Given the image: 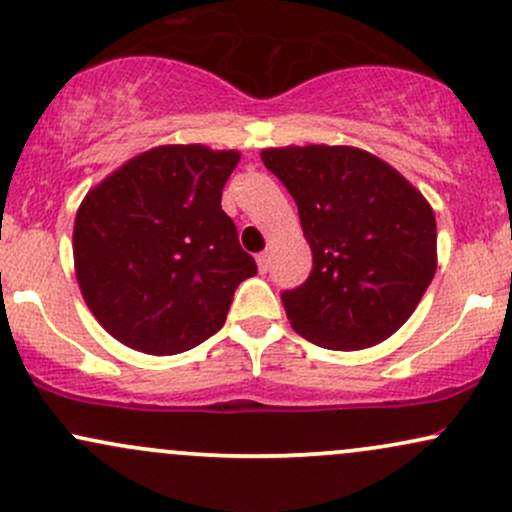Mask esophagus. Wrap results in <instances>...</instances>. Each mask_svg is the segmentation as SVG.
Here are the masks:
<instances>
[{
    "instance_id": "esophagus-1",
    "label": "esophagus",
    "mask_w": 512,
    "mask_h": 512,
    "mask_svg": "<svg viewBox=\"0 0 512 512\" xmlns=\"http://www.w3.org/2000/svg\"><path fill=\"white\" fill-rule=\"evenodd\" d=\"M257 269H260V274L269 272V255H267V252H260V255H257Z\"/></svg>"
}]
</instances>
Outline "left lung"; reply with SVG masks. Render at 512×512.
Here are the masks:
<instances>
[{"instance_id":"left-lung-1","label":"left lung","mask_w":512,"mask_h":512,"mask_svg":"<svg viewBox=\"0 0 512 512\" xmlns=\"http://www.w3.org/2000/svg\"><path fill=\"white\" fill-rule=\"evenodd\" d=\"M296 199L313 272L281 293L291 327L322 349L356 351L395 334L436 274V216L424 195L354 146L264 149Z\"/></svg>"}]
</instances>
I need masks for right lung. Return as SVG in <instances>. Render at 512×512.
I'll use <instances>...</instances> for the list:
<instances>
[{
    "mask_svg": "<svg viewBox=\"0 0 512 512\" xmlns=\"http://www.w3.org/2000/svg\"><path fill=\"white\" fill-rule=\"evenodd\" d=\"M238 151L173 144L139 154L84 197L74 267L96 320L117 342L170 356L226 322L257 264L238 243L221 192Z\"/></svg>",
    "mask_w": 512,
    "mask_h": 512,
    "instance_id": "1",
    "label": "right lung"
}]
</instances>
